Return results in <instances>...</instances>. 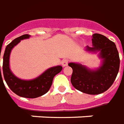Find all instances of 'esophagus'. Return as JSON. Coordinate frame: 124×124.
<instances>
[{
  "mask_svg": "<svg viewBox=\"0 0 124 124\" xmlns=\"http://www.w3.org/2000/svg\"><path fill=\"white\" fill-rule=\"evenodd\" d=\"M61 64H62V66H66L68 65V64H69V60H67V59H64L61 62Z\"/></svg>",
  "mask_w": 124,
  "mask_h": 124,
  "instance_id": "34e87169",
  "label": "esophagus"
}]
</instances>
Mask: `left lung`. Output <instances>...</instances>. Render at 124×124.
<instances>
[{
  "label": "left lung",
  "mask_w": 124,
  "mask_h": 124,
  "mask_svg": "<svg viewBox=\"0 0 124 124\" xmlns=\"http://www.w3.org/2000/svg\"><path fill=\"white\" fill-rule=\"evenodd\" d=\"M93 47H86V51L96 53L102 60V65L91 70L78 63H69L73 69L70 81L77 90L87 94L103 93L113 85L119 69L120 60L115 44L101 34L92 35Z\"/></svg>",
  "instance_id": "left-lung-1"
}]
</instances>
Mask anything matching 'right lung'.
Here are the masks:
<instances>
[{"label": "right lung", "mask_w": 124, "mask_h": 124, "mask_svg": "<svg viewBox=\"0 0 124 124\" xmlns=\"http://www.w3.org/2000/svg\"><path fill=\"white\" fill-rule=\"evenodd\" d=\"M30 37V35L29 34H23L16 38L6 47L3 55L2 71L3 76L7 85L15 94L23 98H35L44 95L49 90L54 77L62 70V67L61 66H56L49 68L44 73H42L41 75L32 80L21 79L13 75L9 68V57L11 51L16 45L20 43L21 40L29 39ZM2 76H0V78Z\"/></svg>", "instance_id": "right-lung-1"}]
</instances>
